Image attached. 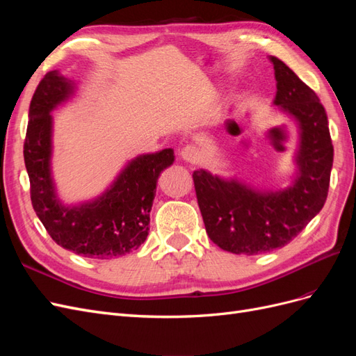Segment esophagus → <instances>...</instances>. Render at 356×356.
Instances as JSON below:
<instances>
[{
    "label": "esophagus",
    "mask_w": 356,
    "mask_h": 356,
    "mask_svg": "<svg viewBox=\"0 0 356 356\" xmlns=\"http://www.w3.org/2000/svg\"><path fill=\"white\" fill-rule=\"evenodd\" d=\"M179 156H181L182 160L187 161V163H197V161L202 159L200 149L195 145H187V147L182 148Z\"/></svg>",
    "instance_id": "1"
}]
</instances>
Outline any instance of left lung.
Listing matches in <instances>:
<instances>
[{
    "instance_id": "1",
    "label": "left lung",
    "mask_w": 356,
    "mask_h": 356,
    "mask_svg": "<svg viewBox=\"0 0 356 356\" xmlns=\"http://www.w3.org/2000/svg\"><path fill=\"white\" fill-rule=\"evenodd\" d=\"M275 105L300 127L294 184L261 193L207 170L193 172L197 203L209 239L233 254L270 252L293 241L322 209L328 196L334 148L328 118L316 93L275 56Z\"/></svg>"
}]
</instances>
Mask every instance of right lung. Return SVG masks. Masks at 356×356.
<instances>
[{
    "mask_svg": "<svg viewBox=\"0 0 356 356\" xmlns=\"http://www.w3.org/2000/svg\"><path fill=\"white\" fill-rule=\"evenodd\" d=\"M72 90L71 81L51 71L31 99L24 144L31 202L58 245L83 257L106 260L138 250L145 242L157 179L161 170L174 163V149L134 159L102 196L79 207H63L50 174V111L68 99Z\"/></svg>",
    "mask_w": 356,
    "mask_h": 356,
    "instance_id": "1",
    "label": "right lung"
}]
</instances>
